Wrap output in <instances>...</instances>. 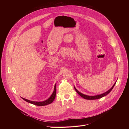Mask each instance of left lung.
I'll use <instances>...</instances> for the list:
<instances>
[{"label": "left lung", "instance_id": "obj_1", "mask_svg": "<svg viewBox=\"0 0 129 129\" xmlns=\"http://www.w3.org/2000/svg\"><path fill=\"white\" fill-rule=\"evenodd\" d=\"M115 84H116V82L114 83V84L113 85V86L111 88H110V89L109 90H108L107 91L105 92V93H102V94H99V95H94V96H89V95H87L81 93L80 92H79V91L75 88V86H74V88H75V89L76 90L77 92L81 96H82L83 98H84V99H86V100H96V99H101V98H103V97H104V96L107 95L108 94H109V93L111 91V90H112V89L113 88V87H114V86H115Z\"/></svg>", "mask_w": 129, "mask_h": 129}]
</instances>
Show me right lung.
<instances>
[{
  "label": "right lung",
  "instance_id": "1",
  "mask_svg": "<svg viewBox=\"0 0 129 129\" xmlns=\"http://www.w3.org/2000/svg\"><path fill=\"white\" fill-rule=\"evenodd\" d=\"M56 84H55L54 85V90L53 92H52L51 95L46 100L43 101V102H35V101H29L28 100L25 99L24 98H21L23 100H24L25 101L32 104L33 105H36V106H45L48 104H51V103H52V102L54 101L55 98H56Z\"/></svg>",
  "mask_w": 129,
  "mask_h": 129
}]
</instances>
